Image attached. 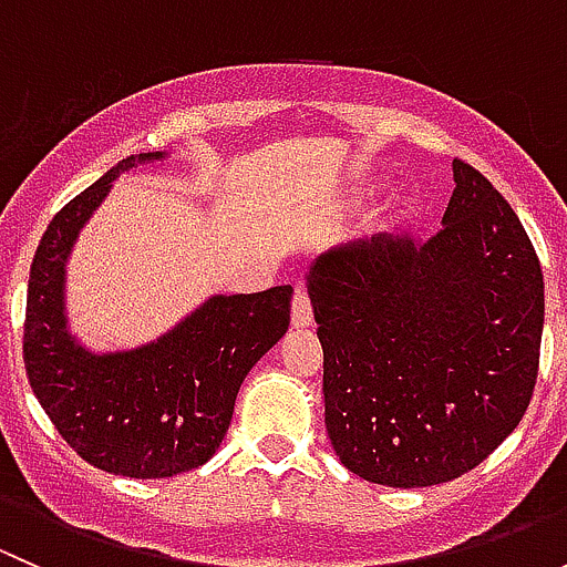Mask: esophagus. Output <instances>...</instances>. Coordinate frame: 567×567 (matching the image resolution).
I'll use <instances>...</instances> for the list:
<instances>
[{
    "mask_svg": "<svg viewBox=\"0 0 567 567\" xmlns=\"http://www.w3.org/2000/svg\"><path fill=\"white\" fill-rule=\"evenodd\" d=\"M290 320H293L296 329H307V326H312V305L305 285H296L293 305H290Z\"/></svg>",
    "mask_w": 567,
    "mask_h": 567,
    "instance_id": "1",
    "label": "esophagus"
}]
</instances>
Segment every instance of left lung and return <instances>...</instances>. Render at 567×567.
Segmentation results:
<instances>
[{
	"mask_svg": "<svg viewBox=\"0 0 567 567\" xmlns=\"http://www.w3.org/2000/svg\"><path fill=\"white\" fill-rule=\"evenodd\" d=\"M431 238L320 255L307 293L331 447L390 488L450 483L522 422L540 362L543 271L516 210L474 167Z\"/></svg>",
	"mask_w": 567,
	"mask_h": 567,
	"instance_id": "8db88e82",
	"label": "left lung"
}]
</instances>
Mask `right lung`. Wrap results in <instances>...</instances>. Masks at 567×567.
<instances>
[{
    "mask_svg": "<svg viewBox=\"0 0 567 567\" xmlns=\"http://www.w3.org/2000/svg\"><path fill=\"white\" fill-rule=\"evenodd\" d=\"M167 153L128 156L45 227L30 268L24 364L60 436L93 466L123 477H175L203 466L230 427L236 394L290 323V285L210 296L167 334L95 353L68 329L65 262L112 181Z\"/></svg>",
    "mask_w": 567,
    "mask_h": 567,
    "instance_id": "right-lung-1",
    "label": "right lung"
}]
</instances>
